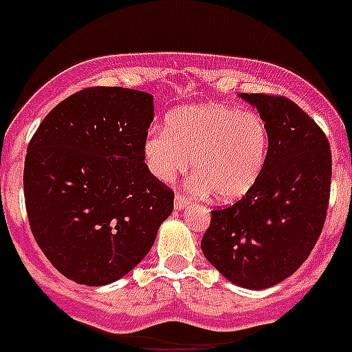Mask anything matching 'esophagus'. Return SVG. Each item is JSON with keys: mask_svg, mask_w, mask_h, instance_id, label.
Segmentation results:
<instances>
[{"mask_svg": "<svg viewBox=\"0 0 352 352\" xmlns=\"http://www.w3.org/2000/svg\"><path fill=\"white\" fill-rule=\"evenodd\" d=\"M190 204V199L186 197V195L179 194V192H176V195H174V208L176 210H183V208H186Z\"/></svg>", "mask_w": 352, "mask_h": 352, "instance_id": "34e87169", "label": "esophagus"}]
</instances>
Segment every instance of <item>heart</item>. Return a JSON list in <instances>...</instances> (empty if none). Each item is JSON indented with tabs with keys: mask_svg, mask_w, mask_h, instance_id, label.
I'll return each mask as SVG.
<instances>
[{
	"mask_svg": "<svg viewBox=\"0 0 352 352\" xmlns=\"http://www.w3.org/2000/svg\"><path fill=\"white\" fill-rule=\"evenodd\" d=\"M270 133L256 113L222 104H201L169 114L164 130L144 141L149 170L162 182L185 173L190 160L192 188L211 192L217 201L243 197L263 173Z\"/></svg>",
	"mask_w": 352,
	"mask_h": 352,
	"instance_id": "obj_1",
	"label": "heart"
}]
</instances>
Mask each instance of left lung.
Wrapping results in <instances>:
<instances>
[{"mask_svg":"<svg viewBox=\"0 0 352 352\" xmlns=\"http://www.w3.org/2000/svg\"><path fill=\"white\" fill-rule=\"evenodd\" d=\"M239 96L266 123L268 157L256 185L238 203L211 211L201 248L229 282L266 289L296 272L321 236L331 149L316 121L285 96Z\"/></svg>","mask_w":352,"mask_h":352,"instance_id":"8db88e82","label":"left lung"}]
</instances>
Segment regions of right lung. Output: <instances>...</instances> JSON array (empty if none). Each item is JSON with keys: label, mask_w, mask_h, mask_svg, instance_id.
<instances>
[{"label": "right lung", "mask_w": 352, "mask_h": 352, "mask_svg": "<svg viewBox=\"0 0 352 352\" xmlns=\"http://www.w3.org/2000/svg\"><path fill=\"white\" fill-rule=\"evenodd\" d=\"M153 107V96L138 89H80L52 109L28 144L31 232L52 266L77 284L120 280L173 213L174 192L144 164Z\"/></svg>", "instance_id": "add662e5"}]
</instances>
